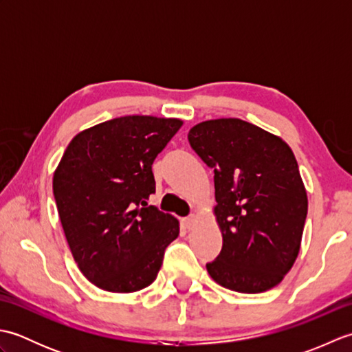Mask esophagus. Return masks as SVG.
<instances>
[{"instance_id":"obj_1","label":"esophagus","mask_w":352,"mask_h":352,"mask_svg":"<svg viewBox=\"0 0 352 352\" xmlns=\"http://www.w3.org/2000/svg\"><path fill=\"white\" fill-rule=\"evenodd\" d=\"M182 223H183V227H184L186 230H193V228L197 227L198 218H197V216H189V218H184V219L182 221Z\"/></svg>"}]
</instances>
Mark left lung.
Returning <instances> with one entry per match:
<instances>
[{
    "mask_svg": "<svg viewBox=\"0 0 352 352\" xmlns=\"http://www.w3.org/2000/svg\"><path fill=\"white\" fill-rule=\"evenodd\" d=\"M188 138L214 172L213 214L222 250L207 272L241 294L275 287L300 254L307 218L294 151L280 136L239 118L203 121Z\"/></svg>",
    "mask_w": 352,
    "mask_h": 352,
    "instance_id": "left-lung-1",
    "label": "left lung"
}]
</instances>
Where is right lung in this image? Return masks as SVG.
<instances>
[{"mask_svg": "<svg viewBox=\"0 0 352 352\" xmlns=\"http://www.w3.org/2000/svg\"><path fill=\"white\" fill-rule=\"evenodd\" d=\"M178 118L130 115L74 136L52 177L58 218L78 269L102 290L148 287L180 222L148 206L155 192L151 164Z\"/></svg>", "mask_w": 352, "mask_h": 352, "instance_id": "1", "label": "right lung"}]
</instances>
